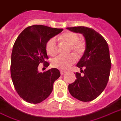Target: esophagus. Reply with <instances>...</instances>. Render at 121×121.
<instances>
[{"label": "esophagus", "mask_w": 121, "mask_h": 121, "mask_svg": "<svg viewBox=\"0 0 121 121\" xmlns=\"http://www.w3.org/2000/svg\"><path fill=\"white\" fill-rule=\"evenodd\" d=\"M65 72H66V71H65V70H60L61 75H63L64 73H65Z\"/></svg>", "instance_id": "obj_1"}]
</instances>
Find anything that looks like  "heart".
<instances>
[{"label":"heart","instance_id":"b5f03b06","mask_svg":"<svg viewBox=\"0 0 121 121\" xmlns=\"http://www.w3.org/2000/svg\"><path fill=\"white\" fill-rule=\"evenodd\" d=\"M59 39L67 45L70 46L72 51L78 56L82 54L86 49V44L83 41L79 40V36L72 32H67L62 34ZM47 53L50 56H54L56 53L57 44L56 39L51 38L47 42L46 45ZM76 58L74 55L70 54L67 56H58L51 61V65L54 68L60 69H67L75 62Z\"/></svg>","mask_w":121,"mask_h":121}]
</instances>
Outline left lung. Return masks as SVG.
I'll list each match as a JSON object with an SVG mask.
<instances>
[{
  "instance_id": "left-lung-1",
  "label": "left lung",
  "mask_w": 121,
  "mask_h": 121,
  "mask_svg": "<svg viewBox=\"0 0 121 121\" xmlns=\"http://www.w3.org/2000/svg\"><path fill=\"white\" fill-rule=\"evenodd\" d=\"M67 28L82 34L86 40L85 51L77 64L84 75L75 73L77 79L69 84V91L73 97L80 101H92L104 91L109 79L111 60L108 46L105 39L93 28L86 26Z\"/></svg>"
}]
</instances>
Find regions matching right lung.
Wrapping results in <instances>:
<instances>
[{
	"label": "right lung",
	"mask_w": 121,
	"mask_h": 121,
	"mask_svg": "<svg viewBox=\"0 0 121 121\" xmlns=\"http://www.w3.org/2000/svg\"><path fill=\"white\" fill-rule=\"evenodd\" d=\"M62 31V28L34 25L26 28L16 39L11 54V75L16 91L26 102L36 104L46 99L60 76L57 69L42 73L38 66L49 65L46 61L48 59L46 43Z\"/></svg>",
	"instance_id": "add662e5"
}]
</instances>
